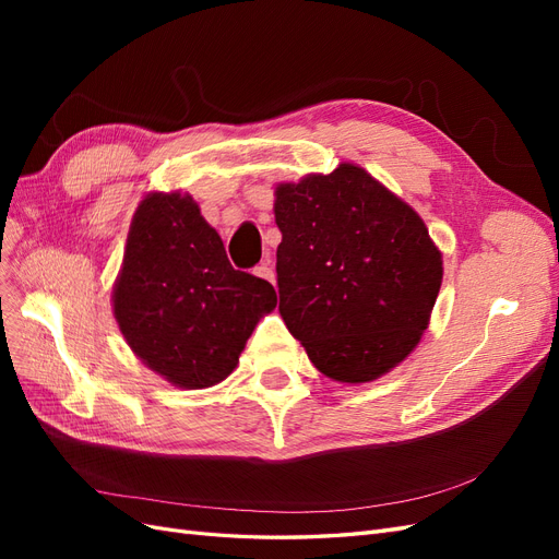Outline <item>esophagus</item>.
Returning a JSON list of instances; mask_svg holds the SVG:
<instances>
[{
  "label": "esophagus",
  "instance_id": "34e87169",
  "mask_svg": "<svg viewBox=\"0 0 559 559\" xmlns=\"http://www.w3.org/2000/svg\"><path fill=\"white\" fill-rule=\"evenodd\" d=\"M253 275L265 280V282H273V284H275V270H273V265H270V259H267V257H265L257 267H253Z\"/></svg>",
  "mask_w": 559,
  "mask_h": 559
}]
</instances>
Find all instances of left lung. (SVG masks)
<instances>
[{
    "mask_svg": "<svg viewBox=\"0 0 559 559\" xmlns=\"http://www.w3.org/2000/svg\"><path fill=\"white\" fill-rule=\"evenodd\" d=\"M280 314L331 380H378L417 347L441 292L443 259L419 214L343 163L280 183Z\"/></svg>",
    "mask_w": 559,
    "mask_h": 559,
    "instance_id": "1",
    "label": "left lung"
}]
</instances>
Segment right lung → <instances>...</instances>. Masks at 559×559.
<instances>
[{
    "label": "right lung",
    "mask_w": 559,
    "mask_h": 559,
    "mask_svg": "<svg viewBox=\"0 0 559 559\" xmlns=\"http://www.w3.org/2000/svg\"><path fill=\"white\" fill-rule=\"evenodd\" d=\"M277 306L273 284L235 270L191 195L148 193L132 216L114 317L130 349L167 382L226 380L253 326Z\"/></svg>",
    "instance_id": "1"
}]
</instances>
